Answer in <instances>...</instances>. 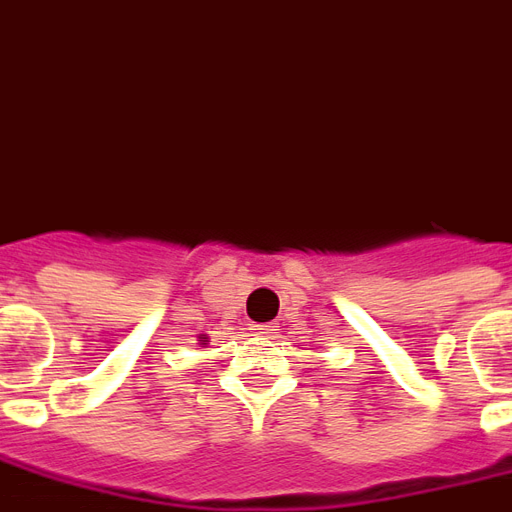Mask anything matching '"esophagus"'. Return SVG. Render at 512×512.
<instances>
[{
    "mask_svg": "<svg viewBox=\"0 0 512 512\" xmlns=\"http://www.w3.org/2000/svg\"><path fill=\"white\" fill-rule=\"evenodd\" d=\"M252 331L260 333V336H268V333H274V325H255Z\"/></svg>",
    "mask_w": 512,
    "mask_h": 512,
    "instance_id": "34e87169",
    "label": "esophagus"
}]
</instances>
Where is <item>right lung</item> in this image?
<instances>
[{"label":"right lung","instance_id":"right-lung-1","mask_svg":"<svg viewBox=\"0 0 512 512\" xmlns=\"http://www.w3.org/2000/svg\"><path fill=\"white\" fill-rule=\"evenodd\" d=\"M206 339H208V336H200V342H206Z\"/></svg>","mask_w":512,"mask_h":512}]
</instances>
